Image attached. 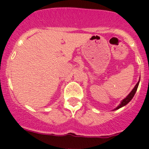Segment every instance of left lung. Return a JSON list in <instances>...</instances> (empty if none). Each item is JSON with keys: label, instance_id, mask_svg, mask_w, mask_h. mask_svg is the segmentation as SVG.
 Instances as JSON below:
<instances>
[{"label": "left lung", "instance_id": "left-lung-1", "mask_svg": "<svg viewBox=\"0 0 149 149\" xmlns=\"http://www.w3.org/2000/svg\"><path fill=\"white\" fill-rule=\"evenodd\" d=\"M139 81H140V79H139ZM139 81L136 84V85L134 86V87L133 88V90H132L131 92H130V93L128 94V95L125 98V99H123L121 101H120V104L118 105L116 108H114L113 110V111H116V110H118L119 108H120V107H122L125 106V105H127L128 103H129L131 100H132V99L133 98V97L134 96V94H135V93H136L137 91V89H138V86H139Z\"/></svg>", "mask_w": 149, "mask_h": 149}]
</instances>
